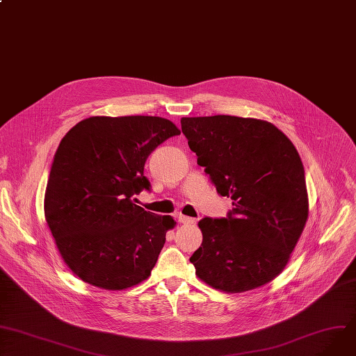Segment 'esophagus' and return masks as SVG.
Wrapping results in <instances>:
<instances>
[{"instance_id": "obj_1", "label": "esophagus", "mask_w": 356, "mask_h": 356, "mask_svg": "<svg viewBox=\"0 0 356 356\" xmlns=\"http://www.w3.org/2000/svg\"><path fill=\"white\" fill-rule=\"evenodd\" d=\"M178 221H179L181 224H184V225H193V224H195V222H197L195 218L185 216V215H182V213H179V215H178Z\"/></svg>"}]
</instances>
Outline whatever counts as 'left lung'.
I'll return each instance as SVG.
<instances>
[{
	"label": "left lung",
	"mask_w": 356,
	"mask_h": 356,
	"mask_svg": "<svg viewBox=\"0 0 356 356\" xmlns=\"http://www.w3.org/2000/svg\"><path fill=\"white\" fill-rule=\"evenodd\" d=\"M181 128L216 193L232 200L227 218H202L189 261L215 289L245 292L278 277L308 220L302 161L270 122L232 115L182 118Z\"/></svg>",
	"instance_id": "left-lung-1"
}]
</instances>
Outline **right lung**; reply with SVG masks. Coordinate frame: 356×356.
<instances>
[{
    "instance_id": "1",
    "label": "right lung",
    "mask_w": 356,
    "mask_h": 356,
    "mask_svg": "<svg viewBox=\"0 0 356 356\" xmlns=\"http://www.w3.org/2000/svg\"><path fill=\"white\" fill-rule=\"evenodd\" d=\"M174 135L179 129L159 117H91L61 140L45 220L63 259L84 282L120 291L151 275L175 221L134 204V195L151 189L145 161Z\"/></svg>"
}]
</instances>
